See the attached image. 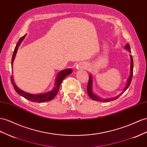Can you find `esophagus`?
<instances>
[{"instance_id": "34e87169", "label": "esophagus", "mask_w": 147, "mask_h": 147, "mask_svg": "<svg viewBox=\"0 0 147 147\" xmlns=\"http://www.w3.org/2000/svg\"><path fill=\"white\" fill-rule=\"evenodd\" d=\"M86 67V65L83 63H81V64H78L77 65V68L79 69H85Z\"/></svg>"}]
</instances>
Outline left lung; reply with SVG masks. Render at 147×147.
Listing matches in <instances>:
<instances>
[{
	"label": "left lung",
	"instance_id": "8db88e82",
	"mask_svg": "<svg viewBox=\"0 0 147 147\" xmlns=\"http://www.w3.org/2000/svg\"><path fill=\"white\" fill-rule=\"evenodd\" d=\"M125 48L127 49H128L129 51V52H130V45L129 44H127V45L125 46ZM130 59H131V66H130V76L129 78L127 80V84L126 86L125 87L124 90H123V92L119 94L116 97L113 98H109V99H104V100H102L101 98H100V97H98L96 95H94L93 92H92V75H90L89 76V80H88V86H87V92H88V94L89 95V96L90 97L91 99H92L93 100L95 101H103V102H108V101H113V100H115L117 99L121 95L124 93V92L128 88V87L129 86L130 83H131L132 81V78L133 76V67H134V63H133V59L132 55H130Z\"/></svg>",
	"mask_w": 147,
	"mask_h": 147
}]
</instances>
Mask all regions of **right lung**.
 Masks as SVG:
<instances>
[{
  "label": "right lung",
  "instance_id": "1",
  "mask_svg": "<svg viewBox=\"0 0 147 147\" xmlns=\"http://www.w3.org/2000/svg\"><path fill=\"white\" fill-rule=\"evenodd\" d=\"M25 36H23V37H22L20 39H19V41H18L17 45H16L15 48L14 49L13 55H12V59H11V67L13 66V60L15 59V57L16 55V53L17 52V49L18 48V46L20 45L21 42L23 41V39L25 38ZM72 72V70L71 69H65L64 70L61 71L57 75V76L56 77V79H55V85L54 89H53L52 91H51L49 92H47L46 93L44 94H31L30 93H26L25 92H23L22 90L18 88L17 86L15 84V82H13V75H11V83L13 84V86L14 87L15 90L17 92L18 94L20 95H21L23 97H24L25 98L33 102H45V101H49L51 100H52L56 96L57 93L59 92V87L61 86V83L62 80L67 76V75H70L71 73Z\"/></svg>",
  "mask_w": 147,
  "mask_h": 147
}]
</instances>
